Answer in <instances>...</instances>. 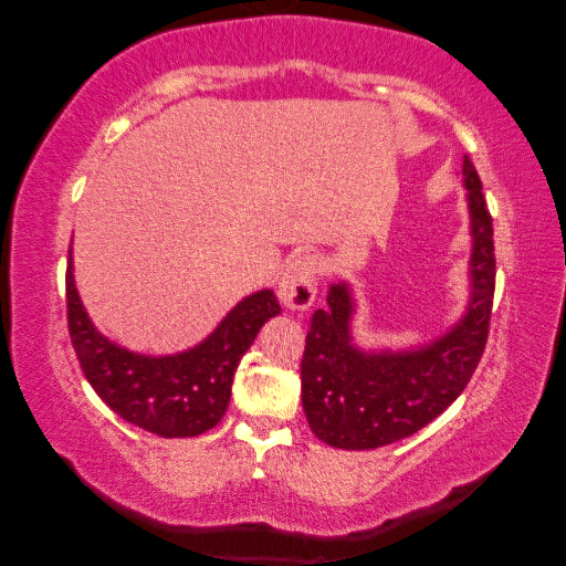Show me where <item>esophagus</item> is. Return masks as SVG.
Listing matches in <instances>:
<instances>
[{
    "mask_svg": "<svg viewBox=\"0 0 566 566\" xmlns=\"http://www.w3.org/2000/svg\"><path fill=\"white\" fill-rule=\"evenodd\" d=\"M316 286H318V262L314 255H298L286 264L276 294H280L282 304L292 311H306L316 302Z\"/></svg>",
    "mask_w": 566,
    "mask_h": 566,
    "instance_id": "34e87169",
    "label": "esophagus"
}]
</instances>
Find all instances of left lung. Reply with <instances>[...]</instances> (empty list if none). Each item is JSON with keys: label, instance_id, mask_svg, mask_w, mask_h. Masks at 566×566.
I'll return each mask as SVG.
<instances>
[{"label": "left lung", "instance_id": "8db88e82", "mask_svg": "<svg viewBox=\"0 0 566 566\" xmlns=\"http://www.w3.org/2000/svg\"><path fill=\"white\" fill-rule=\"evenodd\" d=\"M462 182L472 235V292L452 328L408 350H363L353 340L355 298L347 282L331 284L328 306L311 318L302 403L311 430L331 448L375 450L413 436L464 391L482 359L496 282L494 226L482 179L467 155Z\"/></svg>", "mask_w": 566, "mask_h": 566}]
</instances>
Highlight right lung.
I'll return each instance as SVG.
<instances>
[{"label":"right lung","mask_w":566,"mask_h":566,"mask_svg":"<svg viewBox=\"0 0 566 566\" xmlns=\"http://www.w3.org/2000/svg\"><path fill=\"white\" fill-rule=\"evenodd\" d=\"M67 328L80 367L99 399L128 423L160 438H195L223 418L240 357L260 328L280 314L272 290L238 302L209 338L175 355H143L94 328L84 311L72 250L67 252Z\"/></svg>","instance_id":"right-lung-1"}]
</instances>
